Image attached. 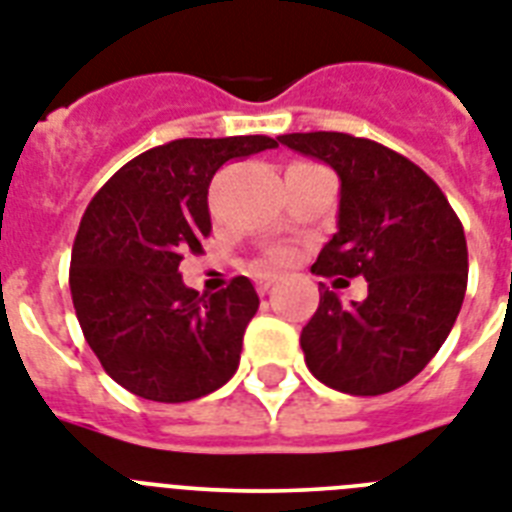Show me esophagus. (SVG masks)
<instances>
[{"label":"esophagus","instance_id":"obj_1","mask_svg":"<svg viewBox=\"0 0 512 512\" xmlns=\"http://www.w3.org/2000/svg\"><path fill=\"white\" fill-rule=\"evenodd\" d=\"M273 284H276V276H255V286L260 294H268Z\"/></svg>","mask_w":512,"mask_h":512}]
</instances>
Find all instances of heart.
Segmentation results:
<instances>
[{"label":"heart","mask_w":512,"mask_h":512,"mask_svg":"<svg viewBox=\"0 0 512 512\" xmlns=\"http://www.w3.org/2000/svg\"><path fill=\"white\" fill-rule=\"evenodd\" d=\"M289 260H292V255H289L286 249H273V252H270V255L265 257L263 265H260V268H263V270L276 268V265H284V263H289Z\"/></svg>","instance_id":"b5f03b06"}]
</instances>
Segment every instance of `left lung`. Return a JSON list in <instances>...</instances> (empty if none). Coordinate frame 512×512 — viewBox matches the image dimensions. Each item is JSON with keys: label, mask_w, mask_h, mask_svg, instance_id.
Instances as JSON below:
<instances>
[{"label": "left lung", "mask_w": 512, "mask_h": 512, "mask_svg": "<svg viewBox=\"0 0 512 512\" xmlns=\"http://www.w3.org/2000/svg\"><path fill=\"white\" fill-rule=\"evenodd\" d=\"M342 181L339 220L313 273L363 276L368 297L342 305L321 284L299 344L318 381L376 397L405 386L439 352L463 305L468 247L442 189L400 152L339 131L278 136Z\"/></svg>", "instance_id": "1"}]
</instances>
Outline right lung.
<instances>
[{
    "instance_id": "add662e5",
    "label": "right lung",
    "mask_w": 512,
    "mask_h": 512,
    "mask_svg": "<svg viewBox=\"0 0 512 512\" xmlns=\"http://www.w3.org/2000/svg\"><path fill=\"white\" fill-rule=\"evenodd\" d=\"M278 147L270 136L176 139L126 162L86 207L70 255V294L86 342L112 381L152 402H189L234 376L260 307L247 276L199 294L178 265L202 252L210 181L226 162Z\"/></svg>"
}]
</instances>
